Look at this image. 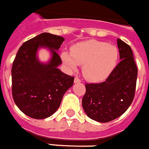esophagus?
I'll return each instance as SVG.
<instances>
[{"instance_id": "obj_1", "label": "esophagus", "mask_w": 149, "mask_h": 149, "mask_svg": "<svg viewBox=\"0 0 149 149\" xmlns=\"http://www.w3.org/2000/svg\"><path fill=\"white\" fill-rule=\"evenodd\" d=\"M81 82V80H80L79 78H78V77H75L74 79V82L75 83H79V82Z\"/></svg>"}]
</instances>
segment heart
Returning <instances> with one entry per match:
<instances>
[{"instance_id":"heart-1","label":"heart","mask_w":149,"mask_h":149,"mask_svg":"<svg viewBox=\"0 0 149 149\" xmlns=\"http://www.w3.org/2000/svg\"><path fill=\"white\" fill-rule=\"evenodd\" d=\"M118 52L115 46L97 40L79 42L71 49V54L64 52L62 60L70 70L82 65V74L89 81L99 82L110 74L117 63Z\"/></svg>"}]
</instances>
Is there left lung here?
<instances>
[{
    "label": "left lung",
    "mask_w": 149,
    "mask_h": 149,
    "mask_svg": "<svg viewBox=\"0 0 149 149\" xmlns=\"http://www.w3.org/2000/svg\"><path fill=\"white\" fill-rule=\"evenodd\" d=\"M117 45L121 61L108 78L100 83L85 84L82 107L90 118L99 122H109L121 116L135 95L138 70L133 52L120 39Z\"/></svg>",
    "instance_id": "left-lung-1"
}]
</instances>
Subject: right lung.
<instances>
[{
  "label": "right lung",
  "instance_id": "obj_1",
  "mask_svg": "<svg viewBox=\"0 0 149 149\" xmlns=\"http://www.w3.org/2000/svg\"><path fill=\"white\" fill-rule=\"evenodd\" d=\"M64 39L42 33L24 42L13 63V98L23 113L35 119H42L55 113L62 98L73 85L74 77L62 73L58 66L62 63L55 50ZM40 47H47L53 56L48 64H42L36 57Z\"/></svg>",
  "mask_w": 149,
  "mask_h": 149
}]
</instances>
